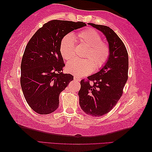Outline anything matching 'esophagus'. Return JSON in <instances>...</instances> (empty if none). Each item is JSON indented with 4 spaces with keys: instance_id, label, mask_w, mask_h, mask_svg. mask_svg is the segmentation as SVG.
Wrapping results in <instances>:
<instances>
[{
    "instance_id": "34e87169",
    "label": "esophagus",
    "mask_w": 152,
    "mask_h": 152,
    "mask_svg": "<svg viewBox=\"0 0 152 152\" xmlns=\"http://www.w3.org/2000/svg\"><path fill=\"white\" fill-rule=\"evenodd\" d=\"M74 80H76V81H80L81 80V78L75 75L74 76Z\"/></svg>"
}]
</instances>
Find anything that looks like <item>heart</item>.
Listing matches in <instances>:
<instances>
[{"label":"heart","mask_w":152,"mask_h":152,"mask_svg":"<svg viewBox=\"0 0 152 152\" xmlns=\"http://www.w3.org/2000/svg\"><path fill=\"white\" fill-rule=\"evenodd\" d=\"M77 38L83 45L88 48L83 61H72L67 63L66 71L76 76L83 77L95 69L102 67L108 60L109 48L102 42L98 31L93 29H86L77 34ZM60 53L66 61H70L74 56V39L71 34L66 35L60 44Z\"/></svg>","instance_id":"b5f03b06"}]
</instances>
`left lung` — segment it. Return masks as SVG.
Segmentation results:
<instances>
[{"mask_svg": "<svg viewBox=\"0 0 152 152\" xmlns=\"http://www.w3.org/2000/svg\"><path fill=\"white\" fill-rule=\"evenodd\" d=\"M101 31L108 43V60L97 73L81 81L79 105L84 113L100 116L108 113L118 102L128 79L129 56L125 44L118 35L108 26L88 23Z\"/></svg>", "mask_w": 152, "mask_h": 152, "instance_id": "left-lung-1", "label": "left lung"}]
</instances>
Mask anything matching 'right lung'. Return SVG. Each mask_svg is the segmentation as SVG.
<instances>
[{
  "label": "right lung",
  "instance_id": "add662e5",
  "mask_svg": "<svg viewBox=\"0 0 152 152\" xmlns=\"http://www.w3.org/2000/svg\"><path fill=\"white\" fill-rule=\"evenodd\" d=\"M83 22L53 20L31 37L22 58L21 86L26 100L36 113L48 114L59 106V95L73 80L63 72L60 44L69 32L86 26Z\"/></svg>",
  "mask_w": 152,
  "mask_h": 152
}]
</instances>
